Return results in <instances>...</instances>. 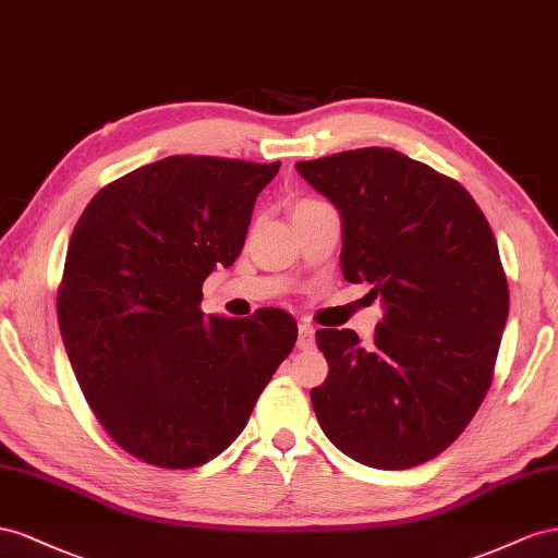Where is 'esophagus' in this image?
<instances>
[{
    "label": "esophagus",
    "instance_id": "obj_1",
    "mask_svg": "<svg viewBox=\"0 0 558 558\" xmlns=\"http://www.w3.org/2000/svg\"><path fill=\"white\" fill-rule=\"evenodd\" d=\"M313 343H315V329H313V325L301 323V325H299L296 345H299L301 350H308V348H313Z\"/></svg>",
    "mask_w": 558,
    "mask_h": 558
}]
</instances>
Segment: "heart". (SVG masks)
<instances>
[{
  "label": "heart",
  "mask_w": 558,
  "mask_h": 558,
  "mask_svg": "<svg viewBox=\"0 0 558 558\" xmlns=\"http://www.w3.org/2000/svg\"><path fill=\"white\" fill-rule=\"evenodd\" d=\"M313 203H320V201H313V198H306V201H301L296 208H304V205H313Z\"/></svg>",
  "instance_id": "1"
}]
</instances>
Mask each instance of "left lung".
Instances as JSON below:
<instances>
[{"label": "left lung", "mask_w": 558, "mask_h": 558, "mask_svg": "<svg viewBox=\"0 0 558 558\" xmlns=\"http://www.w3.org/2000/svg\"><path fill=\"white\" fill-rule=\"evenodd\" d=\"M341 215V270L369 282L372 343L317 329L329 376L311 390L329 441L362 465L407 470L463 433L490 386L509 311L498 243L456 180L386 149L294 166Z\"/></svg>", "instance_id": "left-lung-1"}]
</instances>
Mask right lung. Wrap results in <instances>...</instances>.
I'll return each instance as SVG.
<instances>
[{"label": "right lung", "mask_w": 558, "mask_h": 558, "mask_svg": "<svg viewBox=\"0 0 558 558\" xmlns=\"http://www.w3.org/2000/svg\"><path fill=\"white\" fill-rule=\"evenodd\" d=\"M280 161L168 156L100 189L72 231L58 325L86 402L149 465L208 463L292 353L280 308L205 317L203 282L243 250Z\"/></svg>", "instance_id": "add662e5"}]
</instances>
